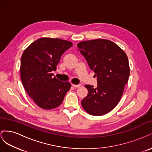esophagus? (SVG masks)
<instances>
[{
  "label": "esophagus",
  "instance_id": "1",
  "mask_svg": "<svg viewBox=\"0 0 152 152\" xmlns=\"http://www.w3.org/2000/svg\"><path fill=\"white\" fill-rule=\"evenodd\" d=\"M72 86L74 87H80V85L78 84V85H76V84H72Z\"/></svg>",
  "mask_w": 152,
  "mask_h": 152
}]
</instances>
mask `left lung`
Returning a JSON list of instances; mask_svg holds the SVG:
<instances>
[{"label":"left lung","instance_id":"left-lung-1","mask_svg":"<svg viewBox=\"0 0 152 152\" xmlns=\"http://www.w3.org/2000/svg\"><path fill=\"white\" fill-rule=\"evenodd\" d=\"M77 46L98 77L96 88L85 85L88 94L82 100V106L91 115H103L112 111L122 96L130 75L127 54L107 39L82 41Z\"/></svg>","mask_w":152,"mask_h":152}]
</instances>
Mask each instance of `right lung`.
I'll return each instance as SVG.
<instances>
[{
    "label": "right lung",
    "instance_id": "1",
    "mask_svg": "<svg viewBox=\"0 0 152 152\" xmlns=\"http://www.w3.org/2000/svg\"><path fill=\"white\" fill-rule=\"evenodd\" d=\"M72 45L66 40L42 37L32 42L23 53L20 66L22 84L40 108L51 110L59 107L70 90V82L53 77L52 71L56 70L62 54Z\"/></svg>",
    "mask_w": 152,
    "mask_h": 152
}]
</instances>
